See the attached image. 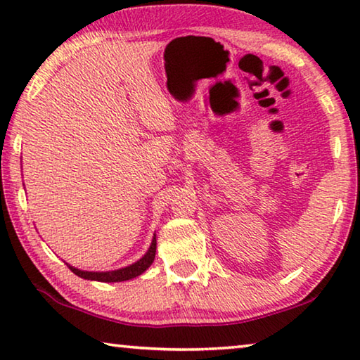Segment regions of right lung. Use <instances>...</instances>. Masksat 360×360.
<instances>
[{
    "instance_id": "1",
    "label": "right lung",
    "mask_w": 360,
    "mask_h": 360,
    "mask_svg": "<svg viewBox=\"0 0 360 360\" xmlns=\"http://www.w3.org/2000/svg\"><path fill=\"white\" fill-rule=\"evenodd\" d=\"M155 255H156V238H153L150 250L145 253V257H141L137 263H134L127 268L116 269V271H107V273H91V271H81V269L70 266V264H68V268L82 279H91V281H98V282H121V281H129V279L137 278V276H140L143 271L148 269L153 260H155Z\"/></svg>"
}]
</instances>
